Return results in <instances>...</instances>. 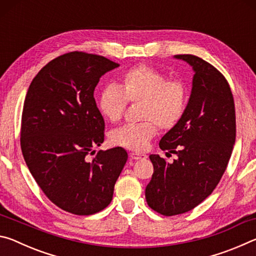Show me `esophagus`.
<instances>
[{
    "label": "esophagus",
    "instance_id": "esophagus-1",
    "mask_svg": "<svg viewBox=\"0 0 256 256\" xmlns=\"http://www.w3.org/2000/svg\"><path fill=\"white\" fill-rule=\"evenodd\" d=\"M130 156H131V158L134 159V160H138V159H144V158H146V154H138V152H132V154H130Z\"/></svg>",
    "mask_w": 256,
    "mask_h": 256
}]
</instances>
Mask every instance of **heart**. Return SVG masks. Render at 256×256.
Here are the masks:
<instances>
[{"label": "heart", "instance_id": "obj_1", "mask_svg": "<svg viewBox=\"0 0 256 256\" xmlns=\"http://www.w3.org/2000/svg\"><path fill=\"white\" fill-rule=\"evenodd\" d=\"M190 90L184 81L168 79L156 68L138 66L124 73L120 84L108 86L98 98L102 115L112 123L122 118L128 102H141L136 124H125L110 133V141L122 148L144 151L157 134L158 126L170 130L188 110Z\"/></svg>", "mask_w": 256, "mask_h": 256}]
</instances>
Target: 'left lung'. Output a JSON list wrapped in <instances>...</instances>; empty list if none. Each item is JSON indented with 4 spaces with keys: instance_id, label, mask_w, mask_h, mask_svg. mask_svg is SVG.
I'll return each mask as SVG.
<instances>
[{
    "instance_id": "left-lung-1",
    "label": "left lung",
    "mask_w": 256,
    "mask_h": 256,
    "mask_svg": "<svg viewBox=\"0 0 256 256\" xmlns=\"http://www.w3.org/2000/svg\"><path fill=\"white\" fill-rule=\"evenodd\" d=\"M192 66V92L180 122L159 142L170 164L150 154L154 174L146 188L151 209L164 216L185 214L214 192L222 180L236 138L234 97L222 73L198 56L175 55Z\"/></svg>"
}]
</instances>
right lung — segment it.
<instances>
[{
    "mask_svg": "<svg viewBox=\"0 0 256 256\" xmlns=\"http://www.w3.org/2000/svg\"><path fill=\"white\" fill-rule=\"evenodd\" d=\"M118 66L84 52L60 55L37 73L24 99L20 133L24 162L45 196L73 214L105 209L128 160L120 146L92 150L105 136L94 88L102 76Z\"/></svg>",
    "mask_w": 256,
    "mask_h": 256,
    "instance_id": "right-lung-1",
    "label": "right lung"
}]
</instances>
